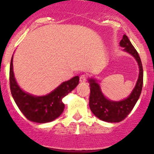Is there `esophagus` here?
<instances>
[{"instance_id": "34e87169", "label": "esophagus", "mask_w": 154, "mask_h": 154, "mask_svg": "<svg viewBox=\"0 0 154 154\" xmlns=\"http://www.w3.org/2000/svg\"><path fill=\"white\" fill-rule=\"evenodd\" d=\"M88 76L86 75H82L80 76V77H79V81H80L81 82H86Z\"/></svg>"}]
</instances>
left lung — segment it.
<instances>
[{
	"label": "left lung",
	"mask_w": 154,
	"mask_h": 154,
	"mask_svg": "<svg viewBox=\"0 0 154 154\" xmlns=\"http://www.w3.org/2000/svg\"><path fill=\"white\" fill-rule=\"evenodd\" d=\"M119 45L125 48L124 51L132 54L135 58L139 65L138 79L130 96L122 101H111L103 96L100 91L99 85L95 82V79H89L91 87L89 106L91 110L95 116L107 122H119L128 116L138 100L143 83V70L140 58L126 35H123V38L120 41Z\"/></svg>",
	"instance_id": "left-lung-1"
}]
</instances>
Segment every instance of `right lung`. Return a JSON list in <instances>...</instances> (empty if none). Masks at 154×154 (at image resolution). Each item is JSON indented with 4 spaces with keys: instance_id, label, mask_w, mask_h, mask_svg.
<instances>
[{
    "instance_id": "add662e5",
    "label": "right lung",
    "mask_w": 154,
    "mask_h": 154,
    "mask_svg": "<svg viewBox=\"0 0 154 154\" xmlns=\"http://www.w3.org/2000/svg\"><path fill=\"white\" fill-rule=\"evenodd\" d=\"M13 56L11 60L9 82L10 89L15 103L24 116L29 121L46 123L54 121L61 115L64 109L62 99L79 84L76 76L60 85L45 96H33L20 89L16 82L13 72Z\"/></svg>"
}]
</instances>
